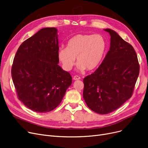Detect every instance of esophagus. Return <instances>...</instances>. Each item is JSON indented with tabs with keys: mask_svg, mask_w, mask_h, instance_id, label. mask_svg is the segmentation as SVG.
<instances>
[{
	"mask_svg": "<svg viewBox=\"0 0 148 148\" xmlns=\"http://www.w3.org/2000/svg\"><path fill=\"white\" fill-rule=\"evenodd\" d=\"M81 78L79 76H78V75H74V77H73V79L74 80H80Z\"/></svg>",
	"mask_w": 148,
	"mask_h": 148,
	"instance_id": "34e87169",
	"label": "esophagus"
}]
</instances>
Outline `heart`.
<instances>
[{
	"mask_svg": "<svg viewBox=\"0 0 148 148\" xmlns=\"http://www.w3.org/2000/svg\"><path fill=\"white\" fill-rule=\"evenodd\" d=\"M106 50L107 42L103 36L79 34L68 41L66 48H59L57 56L66 71L71 70L77 59L79 71H91L99 66Z\"/></svg>",
	"mask_w": 148,
	"mask_h": 148,
	"instance_id": "obj_1",
	"label": "heart"
}]
</instances>
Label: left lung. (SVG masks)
I'll return each instance as SVG.
<instances>
[{"mask_svg": "<svg viewBox=\"0 0 148 148\" xmlns=\"http://www.w3.org/2000/svg\"><path fill=\"white\" fill-rule=\"evenodd\" d=\"M104 30L111 36L110 50L94 73L83 79V99L91 110L100 114L114 111L131 97L140 71L132 45L115 31Z\"/></svg>", "mask_w": 148, "mask_h": 148, "instance_id": "obj_1", "label": "left lung"}]
</instances>
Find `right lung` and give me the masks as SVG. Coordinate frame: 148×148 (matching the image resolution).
I'll use <instances>...</instances> for the list:
<instances>
[{"label":"right lung","instance_id":"add662e5","mask_svg":"<svg viewBox=\"0 0 148 148\" xmlns=\"http://www.w3.org/2000/svg\"><path fill=\"white\" fill-rule=\"evenodd\" d=\"M56 28H43L17 49L11 75L18 98L36 112H50L60 103L72 77L58 65Z\"/></svg>","mask_w":148,"mask_h":148}]
</instances>
